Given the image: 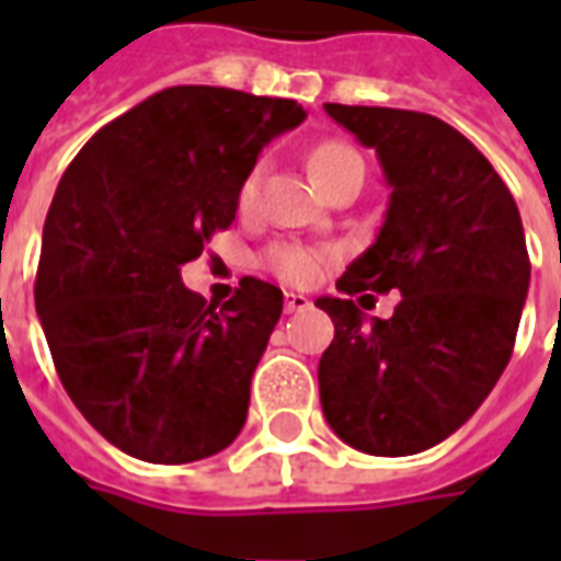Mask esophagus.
Here are the masks:
<instances>
[{
    "mask_svg": "<svg viewBox=\"0 0 561 561\" xmlns=\"http://www.w3.org/2000/svg\"><path fill=\"white\" fill-rule=\"evenodd\" d=\"M304 309H309V297H306V294H285V312H288V316H291V312H304Z\"/></svg>",
    "mask_w": 561,
    "mask_h": 561,
    "instance_id": "34e87169",
    "label": "esophagus"
}]
</instances>
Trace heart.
<instances>
[{
  "label": "heart",
  "mask_w": 561,
  "mask_h": 561,
  "mask_svg": "<svg viewBox=\"0 0 561 561\" xmlns=\"http://www.w3.org/2000/svg\"><path fill=\"white\" fill-rule=\"evenodd\" d=\"M348 161H360V156L354 152L348 144H340V140H324L318 144L312 152H309V171L316 176V183L321 185L328 180L330 173H336L342 164ZM257 180H261V168H252L245 173L243 183L237 188V207L240 209H252L255 207L257 197ZM328 255L318 252V249H309V245H297V243H285L270 249L267 264L270 270L279 276V279L291 282V285H309L316 279L321 267H324Z\"/></svg>",
  "instance_id": "1"
}]
</instances>
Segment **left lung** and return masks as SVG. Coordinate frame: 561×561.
Listing matches in <instances>:
<instances>
[{
    "instance_id": "1",
    "label": "left lung",
    "mask_w": 561,
    "mask_h": 561,
    "mask_svg": "<svg viewBox=\"0 0 561 561\" xmlns=\"http://www.w3.org/2000/svg\"><path fill=\"white\" fill-rule=\"evenodd\" d=\"M378 152L390 204L376 243L318 297L333 342L318 364L321 409L345 445L409 457L445 442L505 373L529 291L514 197L483 152L438 116L324 104ZM400 290L369 325L347 297Z\"/></svg>"
}]
</instances>
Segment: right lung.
I'll return each mask as SVG.
<instances>
[{"label":"right lung","instance_id":"1","mask_svg":"<svg viewBox=\"0 0 561 561\" xmlns=\"http://www.w3.org/2000/svg\"><path fill=\"white\" fill-rule=\"evenodd\" d=\"M291 99L171 87L99 128L56 185L35 309L62 388L99 433L147 462H195L240 435L282 291L245 276L228 304L180 267L237 216Z\"/></svg>","mask_w":561,"mask_h":561}]
</instances>
